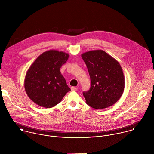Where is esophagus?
Masks as SVG:
<instances>
[{
	"mask_svg": "<svg viewBox=\"0 0 154 154\" xmlns=\"http://www.w3.org/2000/svg\"><path fill=\"white\" fill-rule=\"evenodd\" d=\"M70 89H71L72 91H76L77 90V88H76V87H72Z\"/></svg>",
	"mask_w": 154,
	"mask_h": 154,
	"instance_id": "1",
	"label": "esophagus"
}]
</instances>
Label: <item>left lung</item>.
Returning <instances> with one entry per match:
<instances>
[{
    "mask_svg": "<svg viewBox=\"0 0 154 154\" xmlns=\"http://www.w3.org/2000/svg\"><path fill=\"white\" fill-rule=\"evenodd\" d=\"M88 68L91 87L83 95L86 103L95 109L115 104L125 88V78L119 63L103 50H92L82 54Z\"/></svg>",
    "mask_w": 154,
    "mask_h": 154,
    "instance_id": "1",
    "label": "left lung"
}]
</instances>
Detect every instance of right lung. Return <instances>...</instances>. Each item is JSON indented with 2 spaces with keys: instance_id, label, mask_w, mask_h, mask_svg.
<instances>
[{
  "instance_id": "add662e5",
  "label": "right lung",
  "mask_w": 154,
  "mask_h": 154,
  "mask_svg": "<svg viewBox=\"0 0 154 154\" xmlns=\"http://www.w3.org/2000/svg\"><path fill=\"white\" fill-rule=\"evenodd\" d=\"M69 54L49 50L42 54L29 68L24 86L29 98L37 105L51 108L59 104L70 91L60 72Z\"/></svg>"
}]
</instances>
